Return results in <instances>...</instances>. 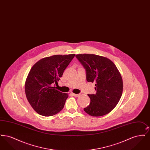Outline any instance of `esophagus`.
I'll return each mask as SVG.
<instances>
[{
	"mask_svg": "<svg viewBox=\"0 0 150 150\" xmlns=\"http://www.w3.org/2000/svg\"><path fill=\"white\" fill-rule=\"evenodd\" d=\"M71 94L72 96H74V97H78L79 96H80L79 94H75V93H71Z\"/></svg>",
	"mask_w": 150,
	"mask_h": 150,
	"instance_id": "esophagus-1",
	"label": "esophagus"
}]
</instances>
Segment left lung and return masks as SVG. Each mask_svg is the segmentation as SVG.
Listing matches in <instances>:
<instances>
[{
  "label": "left lung",
  "mask_w": 150,
  "mask_h": 150,
  "mask_svg": "<svg viewBox=\"0 0 150 150\" xmlns=\"http://www.w3.org/2000/svg\"><path fill=\"white\" fill-rule=\"evenodd\" d=\"M76 57L86 69V80L96 83L97 92L88 94L91 103L84 110L92 116L107 114L117 105L122 93L123 82L120 72L106 57L93 54H78Z\"/></svg>",
  "instance_id": "8db88e82"
}]
</instances>
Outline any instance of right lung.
Here are the masks:
<instances>
[{
    "mask_svg": "<svg viewBox=\"0 0 150 150\" xmlns=\"http://www.w3.org/2000/svg\"><path fill=\"white\" fill-rule=\"evenodd\" d=\"M75 55L45 57L31 69L25 81V91L30 105L38 114L50 116L63 109L69 95L58 91L53 84H58Z\"/></svg>",
    "mask_w": 150,
    "mask_h": 150,
    "instance_id": "obj_1",
    "label": "right lung"
}]
</instances>
